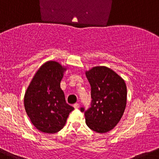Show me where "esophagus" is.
<instances>
[{"instance_id":"esophagus-1","label":"esophagus","mask_w":159,"mask_h":159,"mask_svg":"<svg viewBox=\"0 0 159 159\" xmlns=\"http://www.w3.org/2000/svg\"><path fill=\"white\" fill-rule=\"evenodd\" d=\"M73 106H74L75 109H78V108H79V104H78V102H76V103H75L74 105H73Z\"/></svg>"}]
</instances>
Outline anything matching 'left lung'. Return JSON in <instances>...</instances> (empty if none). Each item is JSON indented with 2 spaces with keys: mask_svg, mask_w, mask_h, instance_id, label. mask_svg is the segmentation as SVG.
I'll return each mask as SVG.
<instances>
[{
  "mask_svg": "<svg viewBox=\"0 0 159 159\" xmlns=\"http://www.w3.org/2000/svg\"><path fill=\"white\" fill-rule=\"evenodd\" d=\"M91 88V104L84 107L86 124L97 133H106L121 120L127 103L125 81L114 71L105 66H97L86 71Z\"/></svg>",
  "mask_w": 159,
  "mask_h": 159,
  "instance_id": "1",
  "label": "left lung"
}]
</instances>
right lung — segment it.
<instances>
[{
	"mask_svg": "<svg viewBox=\"0 0 159 159\" xmlns=\"http://www.w3.org/2000/svg\"><path fill=\"white\" fill-rule=\"evenodd\" d=\"M66 68L55 61L45 62L31 80L24 106L31 123L40 131L54 134L63 128L74 108L66 103L60 82Z\"/></svg>",
	"mask_w": 159,
	"mask_h": 159,
	"instance_id": "obj_1",
	"label": "right lung"
}]
</instances>
